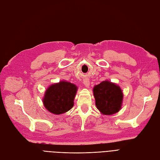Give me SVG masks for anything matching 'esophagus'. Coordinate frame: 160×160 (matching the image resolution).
I'll return each instance as SVG.
<instances>
[{"label":"esophagus","instance_id":"1","mask_svg":"<svg viewBox=\"0 0 160 160\" xmlns=\"http://www.w3.org/2000/svg\"><path fill=\"white\" fill-rule=\"evenodd\" d=\"M83 84L85 85V87H87V88H88V87L89 86V84H90L89 79H83Z\"/></svg>","mask_w":160,"mask_h":160}]
</instances>
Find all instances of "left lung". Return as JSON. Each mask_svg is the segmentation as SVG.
<instances>
[{
  "instance_id": "1",
  "label": "left lung",
  "mask_w": 160,
  "mask_h": 160,
  "mask_svg": "<svg viewBox=\"0 0 160 160\" xmlns=\"http://www.w3.org/2000/svg\"><path fill=\"white\" fill-rule=\"evenodd\" d=\"M95 105L104 115H112L118 112L122 105L123 93L119 86L105 81L93 88Z\"/></svg>"
}]
</instances>
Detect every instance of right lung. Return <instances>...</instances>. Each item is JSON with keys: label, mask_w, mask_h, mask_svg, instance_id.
I'll list each match as a JSON object with an SVG mask.
<instances>
[{"label": "right lung", "mask_w": 160, "mask_h": 160, "mask_svg": "<svg viewBox=\"0 0 160 160\" xmlns=\"http://www.w3.org/2000/svg\"><path fill=\"white\" fill-rule=\"evenodd\" d=\"M77 88L67 81L51 85L45 92L43 103L45 108L54 114H62L69 111L74 105Z\"/></svg>", "instance_id": "add662e5"}]
</instances>
